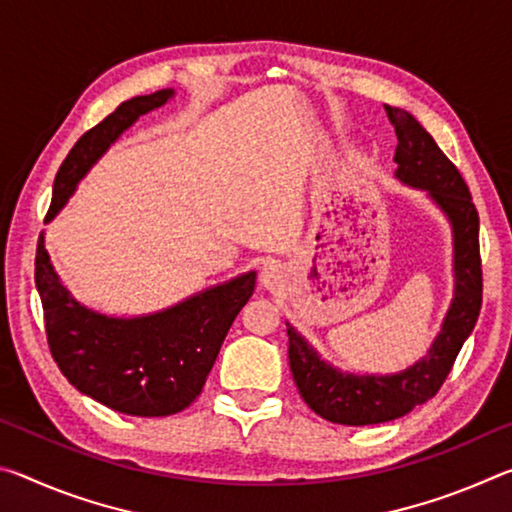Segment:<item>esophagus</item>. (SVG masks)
<instances>
[{"instance_id":"1","label":"esophagus","mask_w":512,"mask_h":512,"mask_svg":"<svg viewBox=\"0 0 512 512\" xmlns=\"http://www.w3.org/2000/svg\"><path fill=\"white\" fill-rule=\"evenodd\" d=\"M284 277H287V273H284V268L280 264H268L262 268L259 282H262V287H266L268 291H275L284 284Z\"/></svg>"}]
</instances>
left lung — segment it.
Here are the masks:
<instances>
[{"instance_id":"8db88e82","label":"left lung","mask_w":512,"mask_h":512,"mask_svg":"<svg viewBox=\"0 0 512 512\" xmlns=\"http://www.w3.org/2000/svg\"><path fill=\"white\" fill-rule=\"evenodd\" d=\"M395 126V178L420 189L445 214L452 228L454 298L420 361L393 375H359L325 361L296 327L287 323L289 366L302 400L320 418L348 427L402 418L438 393L481 311L479 214L470 189L420 121L402 108L386 106Z\"/></svg>"}]
</instances>
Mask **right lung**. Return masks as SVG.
Wrapping results in <instances>:
<instances>
[{"label": "right lung", "instance_id": "obj_1", "mask_svg": "<svg viewBox=\"0 0 512 512\" xmlns=\"http://www.w3.org/2000/svg\"><path fill=\"white\" fill-rule=\"evenodd\" d=\"M173 94L167 88L124 101L74 144L56 173L45 223L56 219L101 155ZM255 277V271L241 273L167 309L126 318L101 314L69 293L49 259L45 232L36 253V287L60 372L76 391L137 418L173 415L201 395L232 320L253 296Z\"/></svg>", "mask_w": 512, "mask_h": 512}]
</instances>
